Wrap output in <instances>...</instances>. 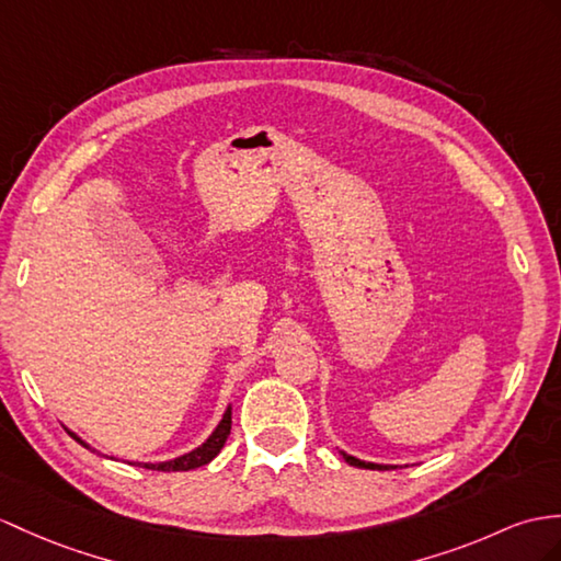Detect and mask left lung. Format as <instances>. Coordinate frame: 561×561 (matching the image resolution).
<instances>
[{
  "label": "left lung",
  "mask_w": 561,
  "mask_h": 561,
  "mask_svg": "<svg viewBox=\"0 0 561 561\" xmlns=\"http://www.w3.org/2000/svg\"><path fill=\"white\" fill-rule=\"evenodd\" d=\"M343 457H345V461H347V463H352V467H359V469H378V471L394 469V467H386V463H371V461H362V459L352 457V455H345V453H343Z\"/></svg>",
  "instance_id": "8db88e82"
}]
</instances>
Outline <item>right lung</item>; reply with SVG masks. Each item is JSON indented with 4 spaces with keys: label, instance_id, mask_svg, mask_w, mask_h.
Returning a JSON list of instances; mask_svg holds the SVG:
<instances>
[{
    "label": "right lung",
    "instance_id": "obj_1",
    "mask_svg": "<svg viewBox=\"0 0 561 561\" xmlns=\"http://www.w3.org/2000/svg\"><path fill=\"white\" fill-rule=\"evenodd\" d=\"M68 435L76 443H80L83 447H90L88 443H83L78 438L76 433L68 431ZM230 435V407L226 409V414L221 419V423H218L216 431L209 435L207 443H202L197 449H193V453H187L183 457L178 459H171V461H159V463H140L142 469H152V471H190V469H197V467H204V463H209L218 453H221V447L226 445Z\"/></svg>",
    "mask_w": 561,
    "mask_h": 561
}]
</instances>
